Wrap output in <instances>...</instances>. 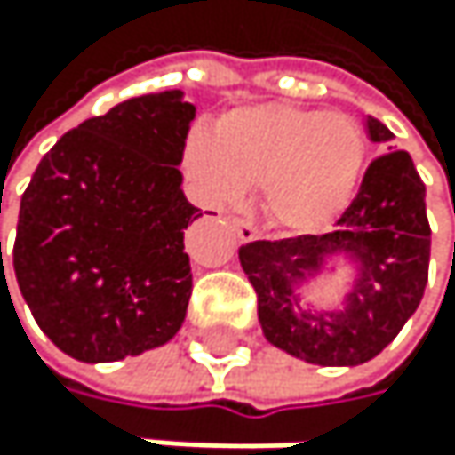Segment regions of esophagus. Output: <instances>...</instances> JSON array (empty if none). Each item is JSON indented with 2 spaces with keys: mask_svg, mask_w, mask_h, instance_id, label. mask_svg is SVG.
I'll return each instance as SVG.
<instances>
[{
  "mask_svg": "<svg viewBox=\"0 0 455 455\" xmlns=\"http://www.w3.org/2000/svg\"><path fill=\"white\" fill-rule=\"evenodd\" d=\"M232 226H235V232H237V237H240L243 243H253V240H259V229H256L253 223L235 218V220H232Z\"/></svg>",
  "mask_w": 455,
  "mask_h": 455,
  "instance_id": "1",
  "label": "esophagus"
}]
</instances>
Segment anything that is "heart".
<instances>
[{"label":"heart","instance_id":"obj_1","mask_svg":"<svg viewBox=\"0 0 455 455\" xmlns=\"http://www.w3.org/2000/svg\"><path fill=\"white\" fill-rule=\"evenodd\" d=\"M182 164L204 202L235 207L248 188L261 185L270 223L308 235L352 204L365 169V136L341 111L265 103L226 114L215 133H190Z\"/></svg>","mask_w":455,"mask_h":455}]
</instances>
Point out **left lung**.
Instances as JSON below:
<instances>
[{"label": "left lung", "mask_w": 455, "mask_h": 455, "mask_svg": "<svg viewBox=\"0 0 455 455\" xmlns=\"http://www.w3.org/2000/svg\"><path fill=\"white\" fill-rule=\"evenodd\" d=\"M363 125L385 155L365 172L336 229L240 248L261 333L275 349L314 365L377 357L418 311L428 281L426 185L410 155L390 147L393 133L379 119L365 116ZM330 277L342 281L333 301L321 297Z\"/></svg>", "instance_id": "1"}]
</instances>
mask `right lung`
<instances>
[{"label":"right lung","instance_id":"right-lung-1","mask_svg":"<svg viewBox=\"0 0 455 455\" xmlns=\"http://www.w3.org/2000/svg\"><path fill=\"white\" fill-rule=\"evenodd\" d=\"M194 119L180 90L122 100L65 133L35 169L12 270L65 355L114 363L182 327L194 286L182 237L202 218L180 172Z\"/></svg>","mask_w":455,"mask_h":455}]
</instances>
